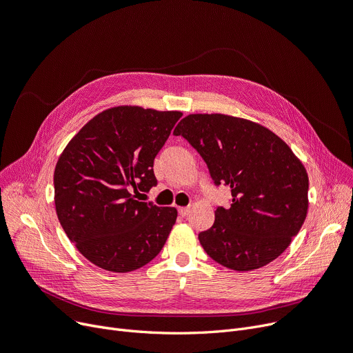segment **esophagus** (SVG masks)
I'll return each mask as SVG.
<instances>
[{
    "mask_svg": "<svg viewBox=\"0 0 353 353\" xmlns=\"http://www.w3.org/2000/svg\"><path fill=\"white\" fill-rule=\"evenodd\" d=\"M178 214L181 215V216H187L188 214H190V207H181V208H178Z\"/></svg>",
    "mask_w": 353,
    "mask_h": 353,
    "instance_id": "1",
    "label": "esophagus"
}]
</instances>
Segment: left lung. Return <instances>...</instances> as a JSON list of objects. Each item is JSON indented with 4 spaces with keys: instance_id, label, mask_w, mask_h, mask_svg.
I'll list each match as a JSON object with an SVG mask.
<instances>
[{
    "instance_id": "left-lung-1",
    "label": "left lung",
    "mask_w": 353,
    "mask_h": 353,
    "mask_svg": "<svg viewBox=\"0 0 353 353\" xmlns=\"http://www.w3.org/2000/svg\"><path fill=\"white\" fill-rule=\"evenodd\" d=\"M208 166L215 187L231 188L230 207H216L198 239L231 270L260 268L286 250L307 214L309 178L286 142L272 130L227 114H190L176 125Z\"/></svg>"
}]
</instances>
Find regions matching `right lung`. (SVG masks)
<instances>
[{"label":"right lung","instance_id":"1","mask_svg":"<svg viewBox=\"0 0 353 353\" xmlns=\"http://www.w3.org/2000/svg\"><path fill=\"white\" fill-rule=\"evenodd\" d=\"M182 116L117 106L69 142L54 171V204L67 237L103 270L128 273L154 260L176 210L137 199L157 187L154 161Z\"/></svg>","mask_w":353,"mask_h":353}]
</instances>
